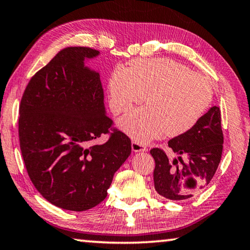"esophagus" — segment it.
Segmentation results:
<instances>
[{
	"instance_id": "obj_1",
	"label": "esophagus",
	"mask_w": 250,
	"mask_h": 250,
	"mask_svg": "<svg viewBox=\"0 0 250 250\" xmlns=\"http://www.w3.org/2000/svg\"><path fill=\"white\" fill-rule=\"evenodd\" d=\"M132 149H133V152H135V153H137V152H146L147 147L143 144L138 143L137 141H133L132 142Z\"/></svg>"
}]
</instances>
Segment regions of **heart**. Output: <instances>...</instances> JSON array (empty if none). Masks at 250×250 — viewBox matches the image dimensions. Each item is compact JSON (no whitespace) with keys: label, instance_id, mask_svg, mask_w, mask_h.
<instances>
[{"label":"heart","instance_id":"heart-1","mask_svg":"<svg viewBox=\"0 0 250 250\" xmlns=\"http://www.w3.org/2000/svg\"><path fill=\"white\" fill-rule=\"evenodd\" d=\"M108 93L115 114L127 112L147 95L148 106L118 122L122 130L142 143L165 133H188L201 121L213 97L205 77L167 58L137 59L130 68L118 64L109 76Z\"/></svg>","mask_w":250,"mask_h":250}]
</instances>
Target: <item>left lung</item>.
<instances>
[{"mask_svg":"<svg viewBox=\"0 0 250 250\" xmlns=\"http://www.w3.org/2000/svg\"><path fill=\"white\" fill-rule=\"evenodd\" d=\"M222 144L220 109L213 106L191 130L168 141V147L179 155L178 159L170 162L162 149H151L149 153L155 161L153 176L157 193L168 200L178 201L197 195L216 173ZM182 156L186 157L184 161Z\"/></svg>","mask_w":250,"mask_h":250,"instance_id":"left-lung-1","label":"left lung"}]
</instances>
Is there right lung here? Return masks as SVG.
Wrapping results in <instances>:
<instances>
[{
    "label": "right lung",
    "instance_id": "right-lung-1",
    "mask_svg": "<svg viewBox=\"0 0 250 250\" xmlns=\"http://www.w3.org/2000/svg\"><path fill=\"white\" fill-rule=\"evenodd\" d=\"M97 56L87 47L60 50L32 77L20 104L26 171L42 197L64 210L99 205L132 151L129 138L117 129L106 143H95L113 125L98 71L85 64Z\"/></svg>",
    "mask_w": 250,
    "mask_h": 250
}]
</instances>
